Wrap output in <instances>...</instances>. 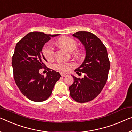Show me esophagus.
I'll use <instances>...</instances> for the list:
<instances>
[{"label": "esophagus", "instance_id": "34e87169", "mask_svg": "<svg viewBox=\"0 0 132 132\" xmlns=\"http://www.w3.org/2000/svg\"><path fill=\"white\" fill-rule=\"evenodd\" d=\"M61 76L62 77H67V76H68V75L67 74H61Z\"/></svg>", "mask_w": 132, "mask_h": 132}]
</instances>
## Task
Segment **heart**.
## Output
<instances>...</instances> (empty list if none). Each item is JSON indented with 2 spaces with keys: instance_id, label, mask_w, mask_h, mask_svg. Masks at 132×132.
Returning <instances> with one entry per match:
<instances>
[{
  "instance_id": "heart-1",
  "label": "heart",
  "mask_w": 132,
  "mask_h": 132,
  "mask_svg": "<svg viewBox=\"0 0 132 132\" xmlns=\"http://www.w3.org/2000/svg\"><path fill=\"white\" fill-rule=\"evenodd\" d=\"M56 43L60 47L64 48L69 52H72L77 47V42L74 39L69 37H62L57 40ZM44 56L48 60H52L54 57V50L52 46L50 44H47L44 46L42 50ZM57 70L62 72H68L71 68V65L70 64L58 63L55 65Z\"/></svg>"
}]
</instances>
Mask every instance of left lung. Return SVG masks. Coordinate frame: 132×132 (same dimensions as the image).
<instances>
[{
    "mask_svg": "<svg viewBox=\"0 0 132 132\" xmlns=\"http://www.w3.org/2000/svg\"><path fill=\"white\" fill-rule=\"evenodd\" d=\"M84 46L86 56L82 64L74 70L84 77L78 78L71 75L74 82L69 87L70 96L75 101L85 103L91 101L100 94L107 82L110 62L106 46L94 34L79 31L72 34Z\"/></svg>",
    "mask_w": 132,
    "mask_h": 132,
    "instance_id": "8db88e82",
    "label": "left lung"
}]
</instances>
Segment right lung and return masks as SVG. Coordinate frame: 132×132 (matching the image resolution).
Here are the masks:
<instances>
[{
	"instance_id": "add662e5",
	"label": "right lung",
	"mask_w": 132,
	"mask_h": 132,
	"mask_svg": "<svg viewBox=\"0 0 132 132\" xmlns=\"http://www.w3.org/2000/svg\"><path fill=\"white\" fill-rule=\"evenodd\" d=\"M59 35L34 32L28 34L16 45L12 65L15 82L21 93L30 100L40 102L46 100L52 93L59 72L50 70L44 77L39 72L47 60L42 50L51 37Z\"/></svg>"
}]
</instances>
